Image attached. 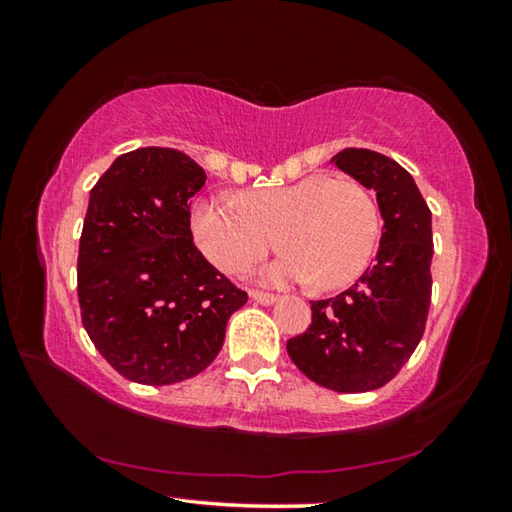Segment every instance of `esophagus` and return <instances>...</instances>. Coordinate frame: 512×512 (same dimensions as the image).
<instances>
[{
  "label": "esophagus",
  "mask_w": 512,
  "mask_h": 512,
  "mask_svg": "<svg viewBox=\"0 0 512 512\" xmlns=\"http://www.w3.org/2000/svg\"><path fill=\"white\" fill-rule=\"evenodd\" d=\"M250 298L259 302V305H273L277 300V296H273V293H264V291H250Z\"/></svg>",
  "instance_id": "obj_1"
}]
</instances>
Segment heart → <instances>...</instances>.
<instances>
[{
    "mask_svg": "<svg viewBox=\"0 0 512 512\" xmlns=\"http://www.w3.org/2000/svg\"><path fill=\"white\" fill-rule=\"evenodd\" d=\"M203 255L223 273H241L273 248L284 253L266 266V284L311 282L339 289L366 271L379 237L372 194L352 178L311 173L289 185L241 194L237 201L205 196L189 214Z\"/></svg>",
    "mask_w": 512,
    "mask_h": 512,
    "instance_id": "b5f03b06",
    "label": "heart"
}]
</instances>
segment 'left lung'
Returning <instances> with one entry per match:
<instances>
[{
    "label": "left lung",
    "mask_w": 512,
    "mask_h": 512,
    "mask_svg": "<svg viewBox=\"0 0 512 512\" xmlns=\"http://www.w3.org/2000/svg\"><path fill=\"white\" fill-rule=\"evenodd\" d=\"M332 162L377 194L381 228L375 264L348 291L311 302V325L289 339L291 361L318 386L366 393L388 384L424 334L431 302V212L409 171L368 149Z\"/></svg>",
    "instance_id": "obj_1"
}]
</instances>
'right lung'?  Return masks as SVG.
Returning a JSON list of instances; mask_svg holds the SVG:
<instances>
[{
    "label": "right lung",
    "instance_id": "obj_1",
    "mask_svg": "<svg viewBox=\"0 0 512 512\" xmlns=\"http://www.w3.org/2000/svg\"><path fill=\"white\" fill-rule=\"evenodd\" d=\"M203 185L189 155L146 146L119 155L90 192L79 246L83 327L137 384L167 386L205 370L248 300L194 246L189 207Z\"/></svg>",
    "mask_w": 512,
    "mask_h": 512
}]
</instances>
